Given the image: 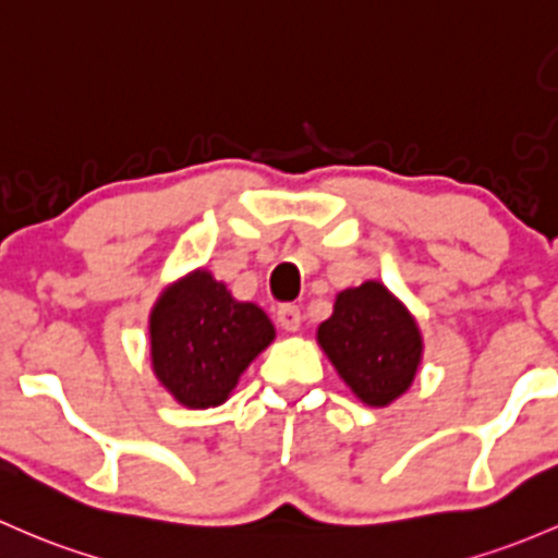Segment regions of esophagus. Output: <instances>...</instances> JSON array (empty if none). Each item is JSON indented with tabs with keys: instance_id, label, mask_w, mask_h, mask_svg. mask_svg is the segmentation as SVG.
Wrapping results in <instances>:
<instances>
[{
	"instance_id": "34e87169",
	"label": "esophagus",
	"mask_w": 558,
	"mask_h": 558,
	"mask_svg": "<svg viewBox=\"0 0 558 558\" xmlns=\"http://www.w3.org/2000/svg\"><path fill=\"white\" fill-rule=\"evenodd\" d=\"M278 324L286 331H299L302 328V310L296 304H280L278 307Z\"/></svg>"
}]
</instances>
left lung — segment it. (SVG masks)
I'll use <instances>...</instances> for the list:
<instances>
[{
  "instance_id": "left-lung-1",
  "label": "left lung",
  "mask_w": 558,
  "mask_h": 558,
  "mask_svg": "<svg viewBox=\"0 0 558 558\" xmlns=\"http://www.w3.org/2000/svg\"><path fill=\"white\" fill-rule=\"evenodd\" d=\"M318 344L366 407H387L414 383L422 361L417 320L377 280L337 294Z\"/></svg>"
}]
</instances>
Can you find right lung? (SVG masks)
Listing matches in <instances>:
<instances>
[{
	"instance_id": "add662e5",
	"label": "right lung",
	"mask_w": 558,
	"mask_h": 558,
	"mask_svg": "<svg viewBox=\"0 0 558 558\" xmlns=\"http://www.w3.org/2000/svg\"><path fill=\"white\" fill-rule=\"evenodd\" d=\"M151 368L186 409L219 407L275 339L262 307L238 302L208 269L162 291L149 315Z\"/></svg>"
}]
</instances>
